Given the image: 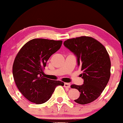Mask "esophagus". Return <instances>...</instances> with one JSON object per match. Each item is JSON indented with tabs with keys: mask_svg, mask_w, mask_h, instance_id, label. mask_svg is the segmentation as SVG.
<instances>
[{
	"mask_svg": "<svg viewBox=\"0 0 123 123\" xmlns=\"http://www.w3.org/2000/svg\"><path fill=\"white\" fill-rule=\"evenodd\" d=\"M64 86L65 88H69L70 87V83H64Z\"/></svg>",
	"mask_w": 123,
	"mask_h": 123,
	"instance_id": "esophagus-1",
	"label": "esophagus"
}]
</instances>
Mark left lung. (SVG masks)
Masks as SVG:
<instances>
[{"mask_svg": "<svg viewBox=\"0 0 123 123\" xmlns=\"http://www.w3.org/2000/svg\"><path fill=\"white\" fill-rule=\"evenodd\" d=\"M64 45L77 58L81 68L82 85H71L77 89L80 96L74 100L77 103L89 104L100 96L110 77L111 62L106 49L100 42L88 36L68 39Z\"/></svg>", "mask_w": 123, "mask_h": 123, "instance_id": "8db88e82", "label": "left lung"}]
</instances>
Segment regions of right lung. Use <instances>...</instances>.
I'll return each instance as SVG.
<instances>
[{
	"label": "right lung",
	"mask_w": 123,
	"mask_h": 123,
	"mask_svg": "<svg viewBox=\"0 0 123 123\" xmlns=\"http://www.w3.org/2000/svg\"><path fill=\"white\" fill-rule=\"evenodd\" d=\"M62 41L34 38L23 45L15 58L13 75L15 83L25 97L33 103L41 104L49 100L59 80L43 76L46 62L58 51Z\"/></svg>",
	"instance_id": "right-lung-1"
}]
</instances>
